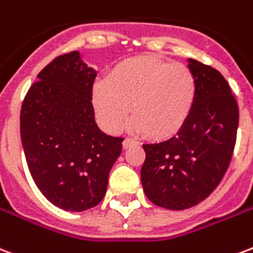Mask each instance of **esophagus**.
<instances>
[{
    "label": "esophagus",
    "mask_w": 253,
    "mask_h": 253,
    "mask_svg": "<svg viewBox=\"0 0 253 253\" xmlns=\"http://www.w3.org/2000/svg\"><path fill=\"white\" fill-rule=\"evenodd\" d=\"M135 145H138V143L135 142V141L130 139V138H126V139L123 141V148H125V149L131 148V146H135Z\"/></svg>",
    "instance_id": "esophagus-1"
}]
</instances>
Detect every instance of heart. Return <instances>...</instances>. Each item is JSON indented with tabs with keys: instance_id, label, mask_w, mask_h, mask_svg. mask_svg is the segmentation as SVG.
<instances>
[{
	"instance_id": "1",
	"label": "heart",
	"mask_w": 253,
	"mask_h": 253,
	"mask_svg": "<svg viewBox=\"0 0 253 253\" xmlns=\"http://www.w3.org/2000/svg\"><path fill=\"white\" fill-rule=\"evenodd\" d=\"M195 89L194 74L186 65L145 55L118 63L107 81H96L92 101L100 123L108 131H118L130 110L134 130L163 141L184 126Z\"/></svg>"
}]
</instances>
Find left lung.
Returning a JSON list of instances; mask_svg holds the SVG:
<instances>
[{"instance_id":"obj_1","label":"left lung","mask_w":253,"mask_h":253,"mask_svg":"<svg viewBox=\"0 0 253 253\" xmlns=\"http://www.w3.org/2000/svg\"><path fill=\"white\" fill-rule=\"evenodd\" d=\"M195 99L188 119L167 141L142 145L143 192L154 205L184 210L205 201L222 180L233 156L239 107L221 73L188 59Z\"/></svg>"}]
</instances>
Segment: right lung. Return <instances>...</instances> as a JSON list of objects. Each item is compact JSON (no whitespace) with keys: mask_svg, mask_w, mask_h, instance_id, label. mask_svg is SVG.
<instances>
[{"mask_svg":"<svg viewBox=\"0 0 253 253\" xmlns=\"http://www.w3.org/2000/svg\"><path fill=\"white\" fill-rule=\"evenodd\" d=\"M97 72L78 51L47 65L25 96L20 135L28 169L47 201L84 211L103 201L123 138L94 122L92 86Z\"/></svg>","mask_w":253,"mask_h":253,"instance_id":"1","label":"right lung"}]
</instances>
